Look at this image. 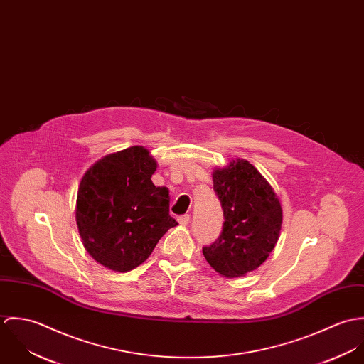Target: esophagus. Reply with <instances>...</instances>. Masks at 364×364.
Listing matches in <instances>:
<instances>
[{
    "mask_svg": "<svg viewBox=\"0 0 364 364\" xmlns=\"http://www.w3.org/2000/svg\"><path fill=\"white\" fill-rule=\"evenodd\" d=\"M189 221H191V215H189V214H183V215L178 217V223H179L181 225H188Z\"/></svg>",
    "mask_w": 364,
    "mask_h": 364,
    "instance_id": "obj_1",
    "label": "esophagus"
}]
</instances>
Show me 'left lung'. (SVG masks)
<instances>
[{"label":"left lung","instance_id":"8db88e82","mask_svg":"<svg viewBox=\"0 0 364 364\" xmlns=\"http://www.w3.org/2000/svg\"><path fill=\"white\" fill-rule=\"evenodd\" d=\"M213 183L224 223L220 237L203 247V255L221 276H244L267 259L279 240L280 202L257 168L244 159L214 169Z\"/></svg>","mask_w":364,"mask_h":364}]
</instances>
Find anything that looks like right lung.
<instances>
[{
    "mask_svg": "<svg viewBox=\"0 0 364 364\" xmlns=\"http://www.w3.org/2000/svg\"><path fill=\"white\" fill-rule=\"evenodd\" d=\"M156 161L130 147L97 161L82 176L75 218L88 254L114 272L147 259L159 238L178 225L169 215V192L151 181Z\"/></svg>",
    "mask_w": 364,
    "mask_h": 364,
    "instance_id": "right-lung-1",
    "label": "right lung"
}]
</instances>
